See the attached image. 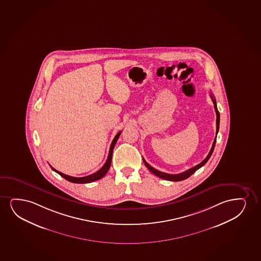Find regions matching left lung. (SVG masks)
Masks as SVG:
<instances>
[{"label": "left lung", "instance_id": "left-lung-1", "mask_svg": "<svg viewBox=\"0 0 261 261\" xmlns=\"http://www.w3.org/2000/svg\"><path fill=\"white\" fill-rule=\"evenodd\" d=\"M211 97H212V100H213V102H214V109H215V112H216V136H215V138H214V143H213L212 149H211L210 152L208 154V156H207L205 159H203L202 162L198 164L197 166H194L192 168L187 170V171L183 172V173H178V174H170V173L160 172L159 170L155 169V168L152 167V166H149V164L146 162L145 160L143 159L144 165L147 166V168H148V169H149L153 174H155L156 176L159 177V178H161V179H166V180H171V181H180V180H183V179H187V178H189V177L191 176V175L196 172V170L199 169L200 167H202L203 165H205V164H206L207 161L209 160L211 156H212V154L214 152V147H215V143H216L217 134L219 132V128H220V112H219L218 109H217L216 100H215V98L214 97V95H212V94H211Z\"/></svg>", "mask_w": 261, "mask_h": 261}]
</instances>
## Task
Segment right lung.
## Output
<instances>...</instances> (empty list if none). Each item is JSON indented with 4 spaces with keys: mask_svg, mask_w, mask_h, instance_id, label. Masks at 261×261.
I'll return each mask as SVG.
<instances>
[{
    "mask_svg": "<svg viewBox=\"0 0 261 261\" xmlns=\"http://www.w3.org/2000/svg\"><path fill=\"white\" fill-rule=\"evenodd\" d=\"M120 134H121V131L116 135L115 137H114V139L112 141V144H111V147H110L108 158H107L106 162H105V165L102 166V168L99 170V171H97L96 173H92V174L88 175V176L80 177V178H78V177H72L66 175L65 173H61V172H59L58 170L55 169V168H53L52 166H51V169L55 171L56 173H58V174H60L63 178H65V179H67L69 181H71V182L73 183H89L92 182V181H95V180H97V179H102V177L105 176V174L107 173L108 170L110 169L111 163H112L113 149H114V146H115L116 142H117V141L119 139Z\"/></svg>",
    "mask_w": 261,
    "mask_h": 261,
    "instance_id": "obj_1",
    "label": "right lung"
}]
</instances>
